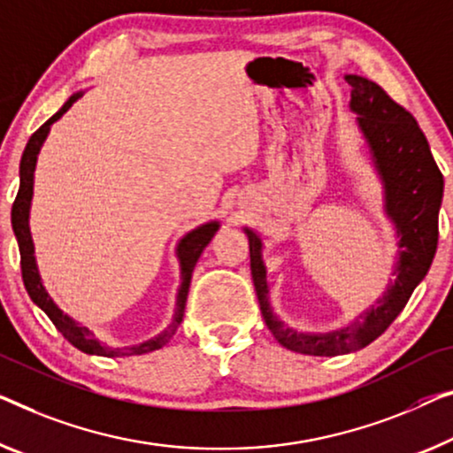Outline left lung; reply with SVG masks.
<instances>
[{
    "label": "left lung",
    "instance_id": "left-lung-1",
    "mask_svg": "<svg viewBox=\"0 0 453 453\" xmlns=\"http://www.w3.org/2000/svg\"><path fill=\"white\" fill-rule=\"evenodd\" d=\"M346 81L352 85L349 110L357 113V127L366 140L376 173L382 180L384 211L399 235L395 282H390L376 305L362 313V321H354L352 326L329 334L296 332L287 327L270 307L262 240L252 229L244 227L250 242L254 288L266 327L280 346L307 356L356 352L382 335L427 274L440 235L437 218L443 197V174L435 165L419 124L374 81L360 75H346Z\"/></svg>",
    "mask_w": 453,
    "mask_h": 453
}]
</instances>
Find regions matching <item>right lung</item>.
Masks as SVG:
<instances>
[{
    "label": "right lung",
    "instance_id": "add662e5",
    "mask_svg": "<svg viewBox=\"0 0 453 453\" xmlns=\"http://www.w3.org/2000/svg\"><path fill=\"white\" fill-rule=\"evenodd\" d=\"M81 96H83V91L73 93V96L66 99V104L60 107V110L54 113L49 121H44V124L32 134L28 144H26V148H24L22 160H19V191L16 195V201H13V205H12V227H13V234H16V240L19 246V265H22L24 287H26V291H28L30 299L36 303V305L42 309L46 315L50 317L54 327H57L58 332L65 335V340H69L73 346L81 349V352L105 356V357L148 354L162 346H166V343L173 340V335L177 334V329L185 315L187 295H188V285H191L193 268H195V265H197L201 252H203L205 246L211 242V238L215 235V232L219 229V221H209V224H205V226H199L197 229L188 232L185 238L179 242L177 256L180 262V287L177 293V307H174L171 326H168L165 332L158 334L157 337H152V340L136 343V346L111 348V346H107V343H101L97 337L93 335V332H89V329L81 326V323H77L73 317L60 311L57 303L50 299L49 293H46L42 279H40L36 258H34V244H32L28 218H30V203H32V191H34V168H36V158H38L40 148H42L46 136H49L50 126L57 119L63 118V113L69 111V107L75 104Z\"/></svg>",
    "mask_w": 453,
    "mask_h": 453
}]
</instances>
